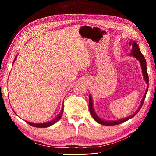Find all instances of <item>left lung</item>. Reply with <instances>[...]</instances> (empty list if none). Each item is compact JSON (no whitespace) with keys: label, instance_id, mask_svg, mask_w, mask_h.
<instances>
[{"label":"left lung","instance_id":"8db88e82","mask_svg":"<svg viewBox=\"0 0 156 156\" xmlns=\"http://www.w3.org/2000/svg\"><path fill=\"white\" fill-rule=\"evenodd\" d=\"M129 45L131 46V49L130 51L131 52L129 53V56H131L133 57H135L140 62V65H141L142 74H143L144 79V80H145V82H146V83L147 84L146 91H145V94L144 95V96H143V98H142V99L141 100L140 105L139 108L138 109H137V111L135 113H133V114H132L130 116H128V117L121 118V119H120V120H114V121H109V120H102L99 117L98 115L96 114V112H95V111H94V109L93 100H92V97H91V95H89V111H90V113H91V114L92 117H93L94 119L96 120L97 122L101 124V125H106V126H112V125H119V124H121V123H122L124 122H126V121L129 120V119H131V118H133L134 116H135L137 114V113H138L139 111L140 110L142 105H143V102L144 101L145 97H146V94H147V91H148V88H149V84H149V76H148V73H147L146 60H145L144 56L142 55V54L140 51V50L138 44L136 43V42H135L134 41H131L130 43H129Z\"/></svg>","mask_w":156,"mask_h":156}]
</instances>
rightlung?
<instances>
[{
    "label": "right lung",
    "mask_w": 156,
    "mask_h": 156,
    "mask_svg": "<svg viewBox=\"0 0 156 156\" xmlns=\"http://www.w3.org/2000/svg\"><path fill=\"white\" fill-rule=\"evenodd\" d=\"M17 56L15 57V58L14 60V61H13V64H14L16 59ZM63 109H64V105L62 103V109L60 110V112L58 115H57V117H56L54 118V119H53L52 120H50L49 122H44V123H33V122H28V121H25L29 125H30L31 126H34V127H38V128H44V127H48V126H51L53 125H54L55 123L57 122L58 121L60 118L62 117V113H63Z\"/></svg>",
    "instance_id": "add662e5"
}]
</instances>
